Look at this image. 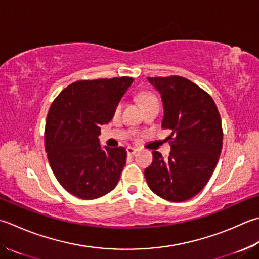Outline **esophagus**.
<instances>
[{
    "label": "esophagus",
    "mask_w": 259,
    "mask_h": 259,
    "mask_svg": "<svg viewBox=\"0 0 259 259\" xmlns=\"http://www.w3.org/2000/svg\"><path fill=\"white\" fill-rule=\"evenodd\" d=\"M137 151H138V149L134 148V147H128V148H126V153H128V155H135Z\"/></svg>",
    "instance_id": "1"
}]
</instances>
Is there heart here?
<instances>
[{
  "instance_id": "b5f03b06",
  "label": "heart",
  "mask_w": 259,
  "mask_h": 259,
  "mask_svg": "<svg viewBox=\"0 0 259 259\" xmlns=\"http://www.w3.org/2000/svg\"><path fill=\"white\" fill-rule=\"evenodd\" d=\"M140 100H141V102L144 103V105L148 104V103H151V102H155V101H157L156 98H155V95L150 94V93H143V94H140ZM121 106H122V104L119 103L118 106H116V111H119V110L121 109Z\"/></svg>"
}]
</instances>
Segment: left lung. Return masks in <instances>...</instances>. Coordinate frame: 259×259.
<instances>
[{
	"mask_svg": "<svg viewBox=\"0 0 259 259\" xmlns=\"http://www.w3.org/2000/svg\"><path fill=\"white\" fill-rule=\"evenodd\" d=\"M161 96V126L171 131V151L165 160L153 151V163L145 169L150 190L170 202L195 196L209 182L222 149L221 118L213 99L181 76L148 77Z\"/></svg>",
	"mask_w": 259,
	"mask_h": 259,
	"instance_id": "left-lung-1",
	"label": "left lung"
}]
</instances>
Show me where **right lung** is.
Masks as SVG:
<instances>
[{
    "label": "right lung",
    "instance_id": "right-lung-1",
    "mask_svg": "<svg viewBox=\"0 0 259 259\" xmlns=\"http://www.w3.org/2000/svg\"><path fill=\"white\" fill-rule=\"evenodd\" d=\"M134 78L77 80L54 100L47 114L45 148L49 165L64 189L83 200L108 194L125 165L123 147L102 148L100 126L113 118Z\"/></svg>",
    "mask_w": 259,
    "mask_h": 259
}]
</instances>
